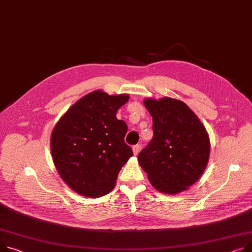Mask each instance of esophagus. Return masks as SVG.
<instances>
[{
  "instance_id": "1",
  "label": "esophagus",
  "mask_w": 252,
  "mask_h": 252,
  "mask_svg": "<svg viewBox=\"0 0 252 252\" xmlns=\"http://www.w3.org/2000/svg\"><path fill=\"white\" fill-rule=\"evenodd\" d=\"M140 148H141V145L140 144H137L132 147V152L135 155H138L139 152H140Z\"/></svg>"
}]
</instances>
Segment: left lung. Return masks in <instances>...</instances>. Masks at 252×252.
Returning a JSON list of instances; mask_svg holds the SVG:
<instances>
[{
    "mask_svg": "<svg viewBox=\"0 0 252 252\" xmlns=\"http://www.w3.org/2000/svg\"><path fill=\"white\" fill-rule=\"evenodd\" d=\"M153 117V138L139 156L152 186L161 192L186 190L205 171L210 156L206 128L180 100L145 99Z\"/></svg>",
    "mask_w": 252,
    "mask_h": 252,
    "instance_id": "1",
    "label": "left lung"
}]
</instances>
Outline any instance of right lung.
<instances>
[{
  "label": "right lung",
  "instance_id": "1",
  "mask_svg": "<svg viewBox=\"0 0 252 252\" xmlns=\"http://www.w3.org/2000/svg\"><path fill=\"white\" fill-rule=\"evenodd\" d=\"M128 95L94 91L77 101L55 126L50 150L62 179L76 192L98 197L115 186L122 167L132 156L126 144V124L116 111Z\"/></svg>",
  "mask_w": 252,
  "mask_h": 252
}]
</instances>
